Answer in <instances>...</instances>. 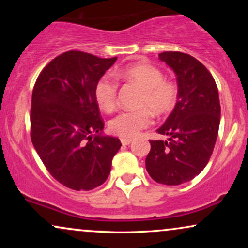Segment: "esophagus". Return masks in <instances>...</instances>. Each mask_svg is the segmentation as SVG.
<instances>
[{"label":"esophagus","instance_id":"esophagus-1","mask_svg":"<svg viewBox=\"0 0 248 248\" xmlns=\"http://www.w3.org/2000/svg\"><path fill=\"white\" fill-rule=\"evenodd\" d=\"M132 141H133V139H130V138H121V143L124 144V146H128V144L132 143Z\"/></svg>","mask_w":248,"mask_h":248}]
</instances>
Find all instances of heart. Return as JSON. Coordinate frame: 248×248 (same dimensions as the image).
Wrapping results in <instances>:
<instances>
[{"mask_svg": "<svg viewBox=\"0 0 248 248\" xmlns=\"http://www.w3.org/2000/svg\"><path fill=\"white\" fill-rule=\"evenodd\" d=\"M116 76L124 80L135 82L143 91L140 106H146L155 114L169 112L176 105L178 88L175 82L166 80L160 69L148 62H134L116 71ZM118 84L109 75L102 76L96 81L94 98L105 112L115 109ZM152 124L147 109L121 112L109 122V129L121 138H134Z\"/></svg>", "mask_w": 248, "mask_h": 248, "instance_id": "obj_1", "label": "heart"}]
</instances>
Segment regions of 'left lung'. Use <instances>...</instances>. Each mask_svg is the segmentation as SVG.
<instances>
[{
	"instance_id": "left-lung-1",
	"label": "left lung",
	"mask_w": 248,
	"mask_h": 248,
	"mask_svg": "<svg viewBox=\"0 0 248 248\" xmlns=\"http://www.w3.org/2000/svg\"><path fill=\"white\" fill-rule=\"evenodd\" d=\"M176 75L178 98L157 133L167 141H150L147 171L154 181L179 186L191 181L211 157L220 124L218 88L211 73L192 56L167 51L158 55Z\"/></svg>"
}]
</instances>
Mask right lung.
<instances>
[{
  "label": "right lung",
  "instance_id": "1",
  "mask_svg": "<svg viewBox=\"0 0 248 248\" xmlns=\"http://www.w3.org/2000/svg\"><path fill=\"white\" fill-rule=\"evenodd\" d=\"M115 61L67 51L44 67L33 87L31 141L52 177L77 191L101 186L121 147L102 134L94 98L96 81Z\"/></svg>",
  "mask_w": 248,
  "mask_h": 248
}]
</instances>
